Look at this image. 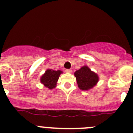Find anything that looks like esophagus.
<instances>
[{
    "mask_svg": "<svg viewBox=\"0 0 133 133\" xmlns=\"http://www.w3.org/2000/svg\"><path fill=\"white\" fill-rule=\"evenodd\" d=\"M65 72H68V73H71L72 72V70H70V69H66Z\"/></svg>",
    "mask_w": 133,
    "mask_h": 133,
    "instance_id": "1",
    "label": "esophagus"
}]
</instances>
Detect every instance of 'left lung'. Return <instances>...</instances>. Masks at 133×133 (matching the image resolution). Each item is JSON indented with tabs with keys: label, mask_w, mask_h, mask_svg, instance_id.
Returning a JSON list of instances; mask_svg holds the SVG:
<instances>
[{
	"label": "left lung",
	"mask_w": 133,
	"mask_h": 133,
	"mask_svg": "<svg viewBox=\"0 0 133 133\" xmlns=\"http://www.w3.org/2000/svg\"><path fill=\"white\" fill-rule=\"evenodd\" d=\"M78 87L83 90L91 89L97 84L98 77L97 74L92 72L87 66H83L75 72Z\"/></svg>",
	"instance_id": "8db88e82"
}]
</instances>
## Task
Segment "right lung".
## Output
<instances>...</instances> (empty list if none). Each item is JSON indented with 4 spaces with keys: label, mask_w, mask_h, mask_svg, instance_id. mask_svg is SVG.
Instances as JSON below:
<instances>
[{
    "label": "right lung",
    "mask_w": 133,
    "mask_h": 133,
    "mask_svg": "<svg viewBox=\"0 0 133 133\" xmlns=\"http://www.w3.org/2000/svg\"><path fill=\"white\" fill-rule=\"evenodd\" d=\"M62 72H63L61 70H52L51 69H48L41 78V82L46 87H48L50 89H54L56 87V82Z\"/></svg>",
    "instance_id": "obj_1"
}]
</instances>
